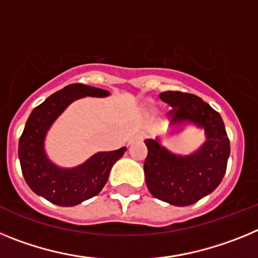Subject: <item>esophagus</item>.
<instances>
[{"label": "esophagus", "mask_w": 258, "mask_h": 258, "mask_svg": "<svg viewBox=\"0 0 258 258\" xmlns=\"http://www.w3.org/2000/svg\"><path fill=\"white\" fill-rule=\"evenodd\" d=\"M138 140H141V137H140V136L132 137V138H131V141H129V145H132V143H134V142H136V141H138Z\"/></svg>", "instance_id": "34e87169"}]
</instances>
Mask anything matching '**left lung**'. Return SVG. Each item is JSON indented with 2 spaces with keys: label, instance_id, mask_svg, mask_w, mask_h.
<instances>
[{
  "label": "left lung",
  "instance_id": "1",
  "mask_svg": "<svg viewBox=\"0 0 258 258\" xmlns=\"http://www.w3.org/2000/svg\"><path fill=\"white\" fill-rule=\"evenodd\" d=\"M169 104L172 124L194 122L206 132L207 141L195 154L178 156L156 140H146L145 178L156 199L172 206L186 207L217 188L226 172L230 141L220 113L198 95L164 92L159 95Z\"/></svg>",
  "mask_w": 258,
  "mask_h": 258
}]
</instances>
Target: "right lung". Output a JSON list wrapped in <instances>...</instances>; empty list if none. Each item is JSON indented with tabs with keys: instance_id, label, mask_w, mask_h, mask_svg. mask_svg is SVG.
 I'll use <instances>...</instances> for the list:
<instances>
[{
	"instance_id": "obj_1",
	"label": "right lung",
	"mask_w": 258,
	"mask_h": 258,
	"mask_svg": "<svg viewBox=\"0 0 258 258\" xmlns=\"http://www.w3.org/2000/svg\"><path fill=\"white\" fill-rule=\"evenodd\" d=\"M103 89L71 84L50 95L29 115L19 140L20 166L27 184L40 197L60 207H74L95 197L104 187L113 164L124 155L126 147L109 152H98L83 165L60 169L44 151L46 132L56 117L74 101L89 97H106Z\"/></svg>"
}]
</instances>
